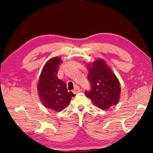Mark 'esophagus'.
I'll list each match as a JSON object with an SVG mask.
<instances>
[{
	"label": "esophagus",
	"mask_w": 153,
	"mask_h": 153,
	"mask_svg": "<svg viewBox=\"0 0 153 153\" xmlns=\"http://www.w3.org/2000/svg\"><path fill=\"white\" fill-rule=\"evenodd\" d=\"M81 89H80V88H79L78 85H75L74 86V89L73 90V93H74V94H76V93H79V92H81Z\"/></svg>",
	"instance_id": "34e87169"
}]
</instances>
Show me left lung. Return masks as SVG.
<instances>
[{
  "label": "left lung",
  "instance_id": "left-lung-1",
  "mask_svg": "<svg viewBox=\"0 0 153 153\" xmlns=\"http://www.w3.org/2000/svg\"><path fill=\"white\" fill-rule=\"evenodd\" d=\"M88 68V79L91 89L85 91V96L101 109L106 110L116 105L120 95V85L111 68L102 59L95 60Z\"/></svg>",
  "mask_w": 153,
  "mask_h": 153
}]
</instances>
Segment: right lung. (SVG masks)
<instances>
[{
    "label": "right lung",
    "instance_id": "obj_1",
    "mask_svg": "<svg viewBox=\"0 0 153 153\" xmlns=\"http://www.w3.org/2000/svg\"><path fill=\"white\" fill-rule=\"evenodd\" d=\"M61 60L59 57L51 58L47 62L39 76L37 91L42 103L46 108L56 112L65 108L75 95L68 92L66 84L58 78V66Z\"/></svg>",
    "mask_w": 153,
    "mask_h": 153
}]
</instances>
